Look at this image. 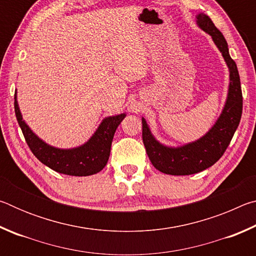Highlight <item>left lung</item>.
I'll use <instances>...</instances> for the list:
<instances>
[{
	"instance_id": "left-lung-1",
	"label": "left lung",
	"mask_w": 256,
	"mask_h": 256,
	"mask_svg": "<svg viewBox=\"0 0 256 256\" xmlns=\"http://www.w3.org/2000/svg\"><path fill=\"white\" fill-rule=\"evenodd\" d=\"M196 24L203 32L212 37V40L226 60L230 79L228 96L222 114L209 132L198 140L177 148L166 146L156 140L146 120L142 118V140L146 154L156 170L168 175L196 174L216 164L230 144L242 118L240 79L235 60L229 55L227 42L206 14H198Z\"/></svg>"
}]
</instances>
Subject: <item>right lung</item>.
I'll return each instance as SVG.
<instances>
[{
	"mask_svg": "<svg viewBox=\"0 0 256 256\" xmlns=\"http://www.w3.org/2000/svg\"><path fill=\"white\" fill-rule=\"evenodd\" d=\"M14 112L26 142L34 157L50 170L71 176L94 175L106 166L116 128L126 116L120 114L104 118L97 131L84 144L73 149H58L45 144L26 124L16 102V94Z\"/></svg>",
	"mask_w": 256,
	"mask_h": 256,
	"instance_id": "right-lung-1",
	"label": "right lung"
}]
</instances>
